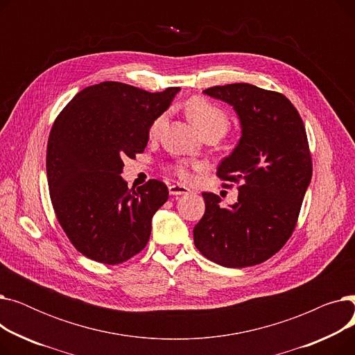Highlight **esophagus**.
Returning a JSON list of instances; mask_svg holds the SVG:
<instances>
[{"label": "esophagus", "instance_id": "34e87169", "mask_svg": "<svg viewBox=\"0 0 355 355\" xmlns=\"http://www.w3.org/2000/svg\"><path fill=\"white\" fill-rule=\"evenodd\" d=\"M168 191H170L171 196H182V194L190 193V190L185 187V185H181V184L170 185V187H168Z\"/></svg>", "mask_w": 355, "mask_h": 355}]
</instances>
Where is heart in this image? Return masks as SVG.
Segmentation results:
<instances>
[{"label": "heart", "mask_w": 355, "mask_h": 355, "mask_svg": "<svg viewBox=\"0 0 355 355\" xmlns=\"http://www.w3.org/2000/svg\"><path fill=\"white\" fill-rule=\"evenodd\" d=\"M189 114L193 119V122L196 123V126L201 130H206L210 128H218L221 129L223 132H226V129L229 126V118L227 115L223 112L220 107H217L216 105L210 103L206 99H193L189 103ZM165 121V115L158 116L151 128H149V135L151 137H157L161 130V126ZM204 170V164L202 162H182L180 165L175 166V173L178 174L180 178H182L184 181H190L193 178V173L191 171H201Z\"/></svg>", "instance_id": "1"}]
</instances>
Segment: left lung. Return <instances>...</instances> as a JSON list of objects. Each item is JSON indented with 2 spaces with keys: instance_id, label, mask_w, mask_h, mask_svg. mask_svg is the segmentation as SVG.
Listing matches in <instances>:
<instances>
[{
  "instance_id": "left-lung-1",
  "label": "left lung",
  "mask_w": 355,
  "mask_h": 355,
  "mask_svg": "<svg viewBox=\"0 0 355 355\" xmlns=\"http://www.w3.org/2000/svg\"><path fill=\"white\" fill-rule=\"evenodd\" d=\"M233 106L241 135L223 159L217 175L241 182L237 201L227 209L221 198L202 193L206 213L197 223L196 248L226 268L262 263L291 237L312 177L304 122L282 93L249 83L202 90Z\"/></svg>"
}]
</instances>
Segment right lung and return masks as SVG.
<instances>
[{
  "label": "right lung",
  "instance_id": "right-lung-1",
  "mask_svg": "<svg viewBox=\"0 0 355 355\" xmlns=\"http://www.w3.org/2000/svg\"><path fill=\"white\" fill-rule=\"evenodd\" d=\"M178 92L102 82L80 90L54 121L46 161L50 198L71 245L86 257L118 265L146 246L168 189L158 180L128 189L123 159L144 153L149 128Z\"/></svg>",
  "mask_w": 355,
  "mask_h": 355
}]
</instances>
